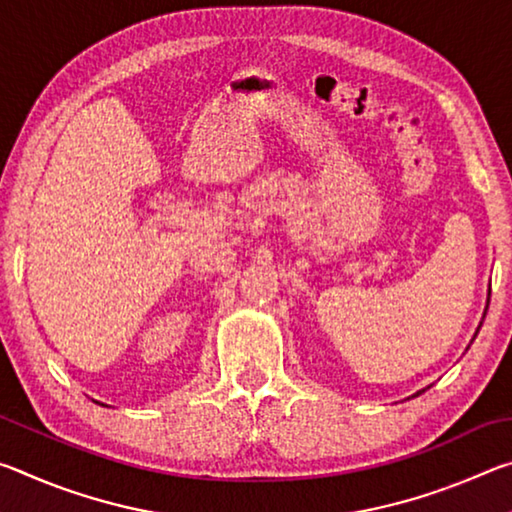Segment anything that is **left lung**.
I'll use <instances>...</instances> for the list:
<instances>
[{"label":"left lung","instance_id":"1","mask_svg":"<svg viewBox=\"0 0 512 512\" xmlns=\"http://www.w3.org/2000/svg\"><path fill=\"white\" fill-rule=\"evenodd\" d=\"M420 393H422V391H420ZM420 393H418V395H420Z\"/></svg>","mask_w":512,"mask_h":512}]
</instances>
